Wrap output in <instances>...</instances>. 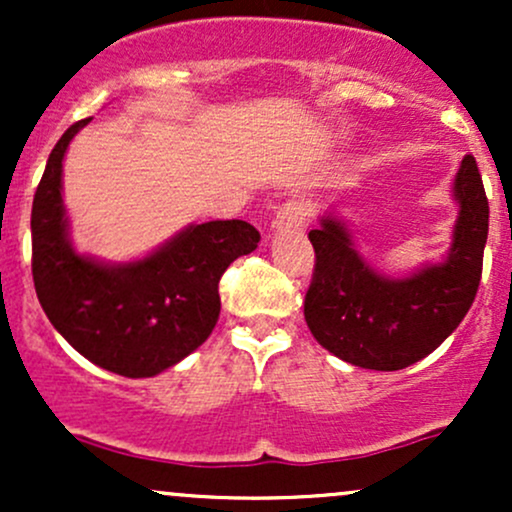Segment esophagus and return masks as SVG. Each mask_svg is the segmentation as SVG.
I'll use <instances>...</instances> for the list:
<instances>
[{
  "mask_svg": "<svg viewBox=\"0 0 512 512\" xmlns=\"http://www.w3.org/2000/svg\"><path fill=\"white\" fill-rule=\"evenodd\" d=\"M310 221V204L301 197H293L289 202L281 204L279 214H276V228H305Z\"/></svg>",
  "mask_w": 512,
  "mask_h": 512,
  "instance_id": "esophagus-1",
  "label": "esophagus"
}]
</instances>
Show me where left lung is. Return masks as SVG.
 I'll return each instance as SVG.
<instances>
[{
	"label": "left lung",
	"mask_w": 512,
	"mask_h": 512,
	"mask_svg": "<svg viewBox=\"0 0 512 512\" xmlns=\"http://www.w3.org/2000/svg\"><path fill=\"white\" fill-rule=\"evenodd\" d=\"M455 197L462 209L450 257L409 279L375 274L339 221L322 219L308 233L315 269L303 313L330 354L361 368L399 370L436 351L457 330L477 296L489 236V199L474 156H464Z\"/></svg>",
	"instance_id": "1"
}]
</instances>
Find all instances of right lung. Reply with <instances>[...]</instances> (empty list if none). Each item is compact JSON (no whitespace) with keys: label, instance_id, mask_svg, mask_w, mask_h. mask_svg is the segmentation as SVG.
Returning a JSON list of instances; mask_svg holds the SVG:
<instances>
[{"label":"right lung","instance_id":"right-lung-1","mask_svg":"<svg viewBox=\"0 0 512 512\" xmlns=\"http://www.w3.org/2000/svg\"><path fill=\"white\" fill-rule=\"evenodd\" d=\"M55 144L33 197V284L45 315L69 344L110 373L151 378L197 349L221 313L219 281L260 233L248 221L190 226L142 262L103 267L76 255L62 207V158L81 127Z\"/></svg>","mask_w":512,"mask_h":512}]
</instances>
